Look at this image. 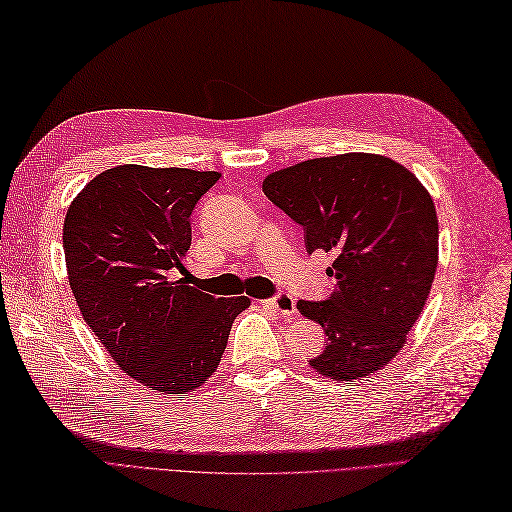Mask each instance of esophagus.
<instances>
[{
	"instance_id": "obj_1",
	"label": "esophagus",
	"mask_w": 512,
	"mask_h": 512,
	"mask_svg": "<svg viewBox=\"0 0 512 512\" xmlns=\"http://www.w3.org/2000/svg\"><path fill=\"white\" fill-rule=\"evenodd\" d=\"M263 306L271 308L273 313H278L282 317H291L295 313V299L286 293H278L269 299H263Z\"/></svg>"
}]
</instances>
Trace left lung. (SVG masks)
<instances>
[{
    "label": "left lung",
    "mask_w": 512,
    "mask_h": 512,
    "mask_svg": "<svg viewBox=\"0 0 512 512\" xmlns=\"http://www.w3.org/2000/svg\"><path fill=\"white\" fill-rule=\"evenodd\" d=\"M269 202L304 228L306 252H330L334 291L297 304L326 332L308 363L360 380L402 350L430 295L439 221L430 193L400 162L376 154L313 158L271 173Z\"/></svg>",
    "instance_id": "left-lung-1"
}]
</instances>
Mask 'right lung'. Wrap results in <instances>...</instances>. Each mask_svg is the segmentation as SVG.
<instances>
[{"label": "right lung", "instance_id": "add662e5", "mask_svg": "<svg viewBox=\"0 0 512 512\" xmlns=\"http://www.w3.org/2000/svg\"><path fill=\"white\" fill-rule=\"evenodd\" d=\"M221 173L123 165L73 199L62 228L69 284L89 328L130 378L186 393L213 376L245 295L217 299L184 267L191 215Z\"/></svg>", "mask_w": 512, "mask_h": 512}]
</instances>
